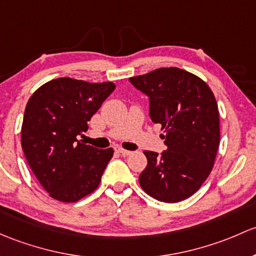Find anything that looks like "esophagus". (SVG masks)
<instances>
[{
  "label": "esophagus",
  "mask_w": 256,
  "mask_h": 256,
  "mask_svg": "<svg viewBox=\"0 0 256 256\" xmlns=\"http://www.w3.org/2000/svg\"><path fill=\"white\" fill-rule=\"evenodd\" d=\"M115 150H116V152H119L120 154H122V156H128V154H131L130 150H124L122 147H116V148H115Z\"/></svg>",
  "instance_id": "1"
}]
</instances>
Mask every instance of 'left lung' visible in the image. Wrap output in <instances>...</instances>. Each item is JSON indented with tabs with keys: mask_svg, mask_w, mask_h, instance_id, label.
Instances as JSON below:
<instances>
[{
	"mask_svg": "<svg viewBox=\"0 0 256 256\" xmlns=\"http://www.w3.org/2000/svg\"><path fill=\"white\" fill-rule=\"evenodd\" d=\"M148 96L150 116L160 124L166 150H144L147 166L138 182L163 202H179L201 188L214 168L220 146V112L211 88L200 77L178 68H157L128 78Z\"/></svg>",
	"mask_w": 256,
	"mask_h": 256,
	"instance_id": "1",
	"label": "left lung"
}]
</instances>
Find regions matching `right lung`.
<instances>
[{"label":"right lung","mask_w":256,"mask_h":256,"mask_svg":"<svg viewBox=\"0 0 256 256\" xmlns=\"http://www.w3.org/2000/svg\"><path fill=\"white\" fill-rule=\"evenodd\" d=\"M114 90L112 82L62 77L42 84L29 98L22 148L34 176L55 200L76 202L99 186L114 150H98L78 136Z\"/></svg>","instance_id":"1"}]
</instances>
